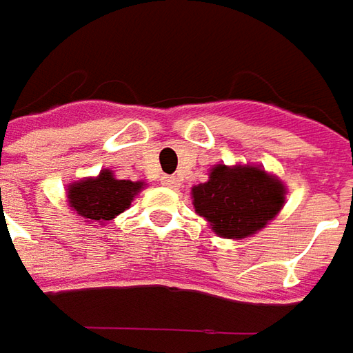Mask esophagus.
<instances>
[{"instance_id": "1", "label": "esophagus", "mask_w": 353, "mask_h": 353, "mask_svg": "<svg viewBox=\"0 0 353 353\" xmlns=\"http://www.w3.org/2000/svg\"><path fill=\"white\" fill-rule=\"evenodd\" d=\"M162 183H164L165 188L176 189V188H179V177H176V176H164V177H162Z\"/></svg>"}]
</instances>
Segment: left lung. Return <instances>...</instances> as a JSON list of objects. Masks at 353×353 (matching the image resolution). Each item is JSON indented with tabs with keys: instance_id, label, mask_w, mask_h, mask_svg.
<instances>
[{
	"instance_id": "obj_1",
	"label": "left lung",
	"mask_w": 353,
	"mask_h": 353,
	"mask_svg": "<svg viewBox=\"0 0 353 353\" xmlns=\"http://www.w3.org/2000/svg\"><path fill=\"white\" fill-rule=\"evenodd\" d=\"M285 183L261 165L214 164L191 188L193 207L216 236L242 240L270 225L285 205Z\"/></svg>"
}]
</instances>
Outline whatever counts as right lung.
Masks as SVG:
<instances>
[{"label":"right lung","mask_w":353,"mask_h":353,"mask_svg":"<svg viewBox=\"0 0 353 353\" xmlns=\"http://www.w3.org/2000/svg\"><path fill=\"white\" fill-rule=\"evenodd\" d=\"M144 188V181L117 179L111 170H101L99 176L83 177L68 185V207L90 226L107 225L127 211Z\"/></svg>","instance_id":"1"}]
</instances>
